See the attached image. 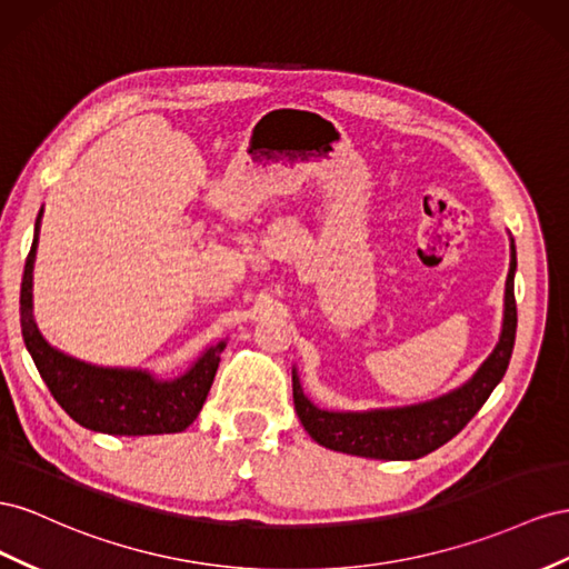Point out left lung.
<instances>
[{
	"mask_svg": "<svg viewBox=\"0 0 569 569\" xmlns=\"http://www.w3.org/2000/svg\"><path fill=\"white\" fill-rule=\"evenodd\" d=\"M510 271L506 281V312L498 346L486 357L477 375L456 391L408 408H388L369 412H329L307 400L293 369V402L305 431L323 448L348 456L375 460H417L448 443L489 400L493 388L506 377L517 331L515 305V242L510 246Z\"/></svg>",
	"mask_w": 569,
	"mask_h": 569,
	"instance_id": "left-lung-1",
	"label": "left lung"
}]
</instances>
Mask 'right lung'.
I'll list each match as a JSON object with an SVG mask.
<instances>
[{
	"label": "right lung",
	"mask_w": 569,
	"mask_h": 569,
	"mask_svg": "<svg viewBox=\"0 0 569 569\" xmlns=\"http://www.w3.org/2000/svg\"><path fill=\"white\" fill-rule=\"evenodd\" d=\"M42 209L21 281V333L42 381L80 427L113 436L178 433L200 415L219 369L226 343L209 348L186 375L161 381L150 371L94 367L52 348L32 321V262H36Z\"/></svg>",
	"instance_id": "add662e5"
}]
</instances>
